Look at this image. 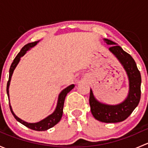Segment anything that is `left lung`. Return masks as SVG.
<instances>
[{
    "instance_id": "1",
    "label": "left lung",
    "mask_w": 148,
    "mask_h": 148,
    "mask_svg": "<svg viewBox=\"0 0 148 148\" xmlns=\"http://www.w3.org/2000/svg\"><path fill=\"white\" fill-rule=\"evenodd\" d=\"M111 45L109 50L118 59L125 68L130 82V91L127 99L120 104L108 105L99 102L94 97L92 89L89 95V104L92 115L96 120L106 123H115L126 120L136 108L141 96V75L133 58L120 46L109 39H104Z\"/></svg>"
}]
</instances>
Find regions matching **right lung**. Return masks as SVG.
I'll use <instances>...</instances> for the list:
<instances>
[{
  "label": "right lung",
  "instance_id": "right-lung-1",
  "mask_svg": "<svg viewBox=\"0 0 148 148\" xmlns=\"http://www.w3.org/2000/svg\"><path fill=\"white\" fill-rule=\"evenodd\" d=\"M37 44V41H35V42H32V43H29V44H26L22 48V49L21 50V51L18 53L17 56H16V58L14 59L13 62H12L11 65H10V69H9V78H8V83H7V94H8V97L9 98V91H8V88H9V85H10V79H11V77L12 74H13V71H14L15 68L17 66L18 64L19 61H20V59L21 56H23V55L26 53V52L27 51L28 49L30 48L33 47ZM74 87V84H71L70 86H67L66 88H65L63 91L60 93L59 96V99H58V103H57V106H56V108L55 110V111L52 113L51 115H49V117H47L46 118L44 119L43 120L40 121V122H36V123H28V122H24L22 120H21L20 118L17 117L16 114L13 113V110H12L11 106H10V103H9V107L10 109V111H11L12 114H13V117H15L16 120L18 121L19 122L22 124V125H25L27 127L30 128L31 130H34L36 131H44V130H47L49 128H51L52 127L54 126L55 125L58 123L61 120L62 117V114H63V107H64V100H65V97L66 96L67 94Z\"/></svg>",
  "mask_w": 148,
  "mask_h": 148
}]
</instances>
